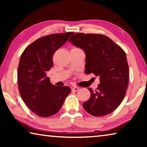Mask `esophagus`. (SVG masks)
<instances>
[{"label":"esophagus","instance_id":"34e87169","mask_svg":"<svg viewBox=\"0 0 147 147\" xmlns=\"http://www.w3.org/2000/svg\"><path fill=\"white\" fill-rule=\"evenodd\" d=\"M79 88H78V87H73V88H72V90H73V91H78V90H79Z\"/></svg>","mask_w":147,"mask_h":147}]
</instances>
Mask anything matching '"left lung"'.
I'll use <instances>...</instances> for the list:
<instances>
[{"label":"left lung","mask_w":147,"mask_h":147,"mask_svg":"<svg viewBox=\"0 0 147 147\" xmlns=\"http://www.w3.org/2000/svg\"><path fill=\"white\" fill-rule=\"evenodd\" d=\"M69 41L85 53V73H93L100 78L96 91L89 88L91 96L83 103L84 108L96 117L111 113L120 105L127 89L129 68L126 53L101 34L77 33Z\"/></svg>","instance_id":"left-lung-1"}]
</instances>
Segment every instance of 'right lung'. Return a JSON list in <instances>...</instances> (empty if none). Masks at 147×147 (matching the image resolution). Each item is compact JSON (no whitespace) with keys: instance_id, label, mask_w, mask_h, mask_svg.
Segmentation results:
<instances>
[{"instance_id":"add662e5","label":"right lung","mask_w":147,"mask_h":147,"mask_svg":"<svg viewBox=\"0 0 147 147\" xmlns=\"http://www.w3.org/2000/svg\"><path fill=\"white\" fill-rule=\"evenodd\" d=\"M73 32L54 34L39 38L21 54L18 85L21 98L32 111L42 117L56 114L71 89L51 83L47 73L53 67V56Z\"/></svg>"}]
</instances>
